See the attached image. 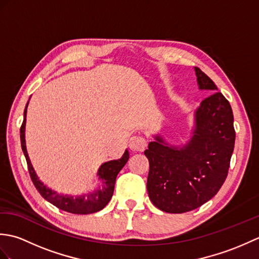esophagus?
I'll use <instances>...</instances> for the list:
<instances>
[{"label": "esophagus", "mask_w": 259, "mask_h": 259, "mask_svg": "<svg viewBox=\"0 0 259 259\" xmlns=\"http://www.w3.org/2000/svg\"><path fill=\"white\" fill-rule=\"evenodd\" d=\"M146 146H147L146 140L142 138V137L134 136V137H131L129 140V149L134 152L144 151Z\"/></svg>", "instance_id": "34e87169"}]
</instances>
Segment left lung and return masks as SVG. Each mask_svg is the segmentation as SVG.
<instances>
[{"mask_svg":"<svg viewBox=\"0 0 259 259\" xmlns=\"http://www.w3.org/2000/svg\"><path fill=\"white\" fill-rule=\"evenodd\" d=\"M199 90L213 92L194 112L192 136L183 146L153 136L145 156L149 160L147 190L153 205L183 213L210 200L226 180L235 146L233 110L213 81L195 67Z\"/></svg>","mask_w":259,"mask_h":259,"instance_id":"left-lung-1","label":"left lung"}]
</instances>
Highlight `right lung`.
<instances>
[{"label":"right lung","instance_id":"add662e5","mask_svg":"<svg viewBox=\"0 0 259 259\" xmlns=\"http://www.w3.org/2000/svg\"><path fill=\"white\" fill-rule=\"evenodd\" d=\"M26 107L24 110V120L23 123L21 125V146L22 150L26 159L27 168H29V172L31 176V179L34 184L35 188L40 192L41 196L45 198L46 200L51 202L52 205L58 207L59 209H62L64 211H68L71 213L76 214H88L93 213L99 210H101L108 205V202L111 199L114 190V184L115 178L119 174L121 169L124 167L129 159V151L125 150L123 156L118 160H111L108 162L102 163L100 168L98 170V180L99 185L96 189H93L84 195L80 196H72V195H64L60 194L58 191H54L51 188L47 187L46 184H43L37 177L34 168H33L31 160L27 155L26 145H25V122H26Z\"/></svg>","mask_w":259,"mask_h":259}]
</instances>
